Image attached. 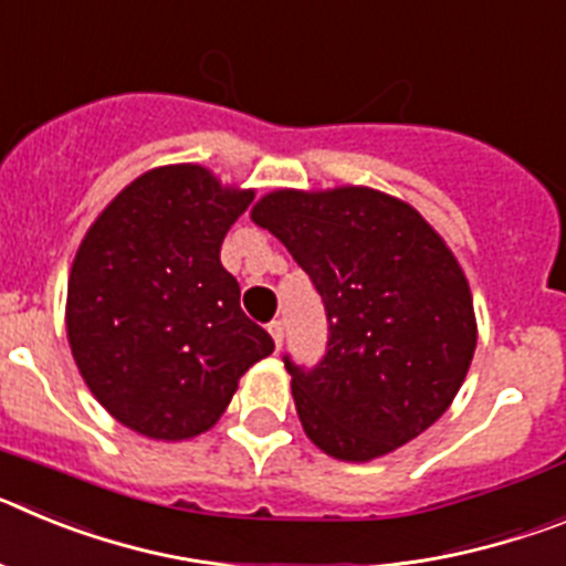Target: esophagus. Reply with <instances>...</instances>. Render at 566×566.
I'll return each instance as SVG.
<instances>
[{
    "label": "esophagus",
    "mask_w": 566,
    "mask_h": 566,
    "mask_svg": "<svg viewBox=\"0 0 566 566\" xmlns=\"http://www.w3.org/2000/svg\"><path fill=\"white\" fill-rule=\"evenodd\" d=\"M269 334H272V339H274V345H283V323H280V319H272V323H269Z\"/></svg>",
    "instance_id": "esophagus-1"
}]
</instances>
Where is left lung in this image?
I'll use <instances>...</instances> for the list:
<instances>
[{
	"label": "left lung",
	"mask_w": 566,
	"mask_h": 566,
	"mask_svg": "<svg viewBox=\"0 0 566 566\" xmlns=\"http://www.w3.org/2000/svg\"><path fill=\"white\" fill-rule=\"evenodd\" d=\"M312 277L328 317L314 368L286 357L306 437L343 462H371L428 431L468 377L476 314L442 234L371 187L274 189L252 207Z\"/></svg>",
	"instance_id": "left-lung-1"
}]
</instances>
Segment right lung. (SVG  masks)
<instances>
[{
	"instance_id": "add662e5",
	"label": "right lung",
	"mask_w": 566,
	"mask_h": 566,
	"mask_svg": "<svg viewBox=\"0 0 566 566\" xmlns=\"http://www.w3.org/2000/svg\"><path fill=\"white\" fill-rule=\"evenodd\" d=\"M252 189L201 164L138 175L84 234L67 280V343L104 411L158 442L201 437L274 343L221 266Z\"/></svg>"
}]
</instances>
